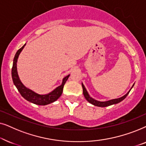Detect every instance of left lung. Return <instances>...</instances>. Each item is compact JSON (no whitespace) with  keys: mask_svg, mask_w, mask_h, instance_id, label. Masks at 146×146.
<instances>
[{"mask_svg":"<svg viewBox=\"0 0 146 146\" xmlns=\"http://www.w3.org/2000/svg\"><path fill=\"white\" fill-rule=\"evenodd\" d=\"M133 86H134V84H133L132 86H131V89L129 90L128 92H127V94H125L124 96H123L122 97L119 98H116V99L110 100H108V101L100 102V101H98V100H96L92 98L89 95L88 92L86 89L84 85L83 84V83H82V89H83V94H84V96L86 100L89 103H90L92 105L95 106H98V107H107V106H111L113 104H118L119 102H120L126 98V96L128 95L129 92H130V90L133 88Z\"/></svg>","mask_w":146,"mask_h":146,"instance_id":"1","label":"left lung"}]
</instances>
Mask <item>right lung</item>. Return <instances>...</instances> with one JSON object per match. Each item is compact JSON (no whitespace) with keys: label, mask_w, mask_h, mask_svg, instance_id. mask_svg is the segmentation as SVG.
Instances as JSON below:
<instances>
[{"label":"right lung","mask_w":146,"mask_h":146,"mask_svg":"<svg viewBox=\"0 0 146 146\" xmlns=\"http://www.w3.org/2000/svg\"><path fill=\"white\" fill-rule=\"evenodd\" d=\"M26 44L22 48H21L17 52L13 60V68H12V78H13L14 84L19 92L22 96H23L25 100L35 104L36 105L40 106H45L49 104H51L54 102L56 101L60 97V96L62 94L63 88L66 82L68 79L70 74L65 76L62 79V82L60 86L56 88L54 90L46 94H39L35 92H34L32 90L29 89V88L26 87L25 85L22 83L21 80L19 78V74L17 72V61L20 54L25 48Z\"/></svg>","instance_id":"1"}]
</instances>
